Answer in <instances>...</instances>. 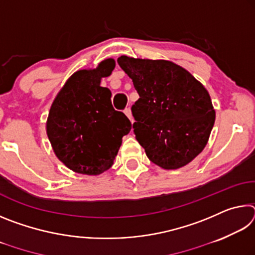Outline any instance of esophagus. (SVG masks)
<instances>
[{"instance_id": "obj_1", "label": "esophagus", "mask_w": 255, "mask_h": 255, "mask_svg": "<svg viewBox=\"0 0 255 255\" xmlns=\"http://www.w3.org/2000/svg\"><path fill=\"white\" fill-rule=\"evenodd\" d=\"M124 112H125V115L127 116V117L131 120L132 122V116H131V110H130V108H126V109L124 110Z\"/></svg>"}]
</instances>
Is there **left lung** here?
<instances>
[{"label":"left lung","mask_w":255,"mask_h":255,"mask_svg":"<svg viewBox=\"0 0 255 255\" xmlns=\"http://www.w3.org/2000/svg\"><path fill=\"white\" fill-rule=\"evenodd\" d=\"M139 99L131 107L136 139L147 157L165 170L187 165L202 152L215 124L205 86L170 60L120 56Z\"/></svg>","instance_id":"left-lung-1"}]
</instances>
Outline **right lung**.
<instances>
[{
    "label": "right lung",
    "instance_id": "add662e5",
    "mask_svg": "<svg viewBox=\"0 0 255 255\" xmlns=\"http://www.w3.org/2000/svg\"><path fill=\"white\" fill-rule=\"evenodd\" d=\"M115 66L108 58L94 70L75 72L51 105L47 135L56 156L76 173L98 175L109 170L131 129L126 115L112 107L110 90L100 85Z\"/></svg>",
    "mask_w": 255,
    "mask_h": 255
}]
</instances>
